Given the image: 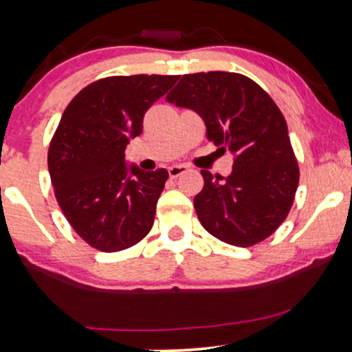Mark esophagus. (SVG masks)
<instances>
[{
	"label": "esophagus",
	"mask_w": 352,
	"mask_h": 352,
	"mask_svg": "<svg viewBox=\"0 0 352 352\" xmlns=\"http://www.w3.org/2000/svg\"><path fill=\"white\" fill-rule=\"evenodd\" d=\"M187 170L188 168L185 165H172V167H168V175H170V179H177V177H180L182 173Z\"/></svg>",
	"instance_id": "34e87169"
}]
</instances>
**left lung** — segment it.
Masks as SVG:
<instances>
[{"instance_id":"obj_1","label":"left lung","mask_w":352,"mask_h":352,"mask_svg":"<svg viewBox=\"0 0 352 352\" xmlns=\"http://www.w3.org/2000/svg\"><path fill=\"white\" fill-rule=\"evenodd\" d=\"M167 102L192 109L204 119L208 140L233 155L228 177L205 185L193 199L200 223L218 240L252 246L285 221L300 170L288 125L273 99L254 80L236 72L182 76Z\"/></svg>"}]
</instances>
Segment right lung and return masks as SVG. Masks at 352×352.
I'll list each match as a JSON object with an SVG mask.
<instances>
[{"label":"right lung","mask_w":352,"mask_h":352,"mask_svg":"<svg viewBox=\"0 0 352 352\" xmlns=\"http://www.w3.org/2000/svg\"><path fill=\"white\" fill-rule=\"evenodd\" d=\"M179 76H114L89 84L60 117L47 153L56 199L76 233L100 252H120L151 232L168 172L125 160L145 112Z\"/></svg>","instance_id":"1"}]
</instances>
